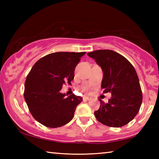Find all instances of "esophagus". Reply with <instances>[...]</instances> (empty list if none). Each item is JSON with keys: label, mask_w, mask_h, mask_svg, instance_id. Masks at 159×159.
I'll return each mask as SVG.
<instances>
[{"label": "esophagus", "mask_w": 159, "mask_h": 159, "mask_svg": "<svg viewBox=\"0 0 159 159\" xmlns=\"http://www.w3.org/2000/svg\"><path fill=\"white\" fill-rule=\"evenodd\" d=\"M83 100H90V99H92V98H89V97H88V96H84V97H83Z\"/></svg>", "instance_id": "34e87169"}]
</instances>
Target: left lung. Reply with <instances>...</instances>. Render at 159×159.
<instances>
[{
  "mask_svg": "<svg viewBox=\"0 0 159 159\" xmlns=\"http://www.w3.org/2000/svg\"><path fill=\"white\" fill-rule=\"evenodd\" d=\"M103 71L101 88L110 93L107 103L99 99L100 107L94 112L97 120L109 127L119 128L131 121L140 108L142 93L134 66L119 53L110 50L88 52Z\"/></svg>",
  "mask_w": 159,
  "mask_h": 159,
  "instance_id": "1",
  "label": "left lung"
}]
</instances>
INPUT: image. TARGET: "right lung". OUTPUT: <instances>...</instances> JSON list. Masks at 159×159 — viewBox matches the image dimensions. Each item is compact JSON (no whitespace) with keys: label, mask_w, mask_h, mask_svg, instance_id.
Segmentation results:
<instances>
[{"label":"right lung","mask_w":159,"mask_h":159,"mask_svg":"<svg viewBox=\"0 0 159 159\" xmlns=\"http://www.w3.org/2000/svg\"><path fill=\"white\" fill-rule=\"evenodd\" d=\"M85 52L51 53L38 60L25 84L24 97L31 115L48 128H58L74 118L81 97L60 93L64 83L71 84L75 68Z\"/></svg>","instance_id":"1"}]
</instances>
